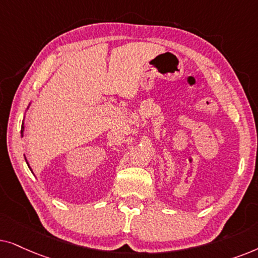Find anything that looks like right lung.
I'll return each instance as SVG.
<instances>
[{"label":"right lung","mask_w":258,"mask_h":258,"mask_svg":"<svg viewBox=\"0 0 258 258\" xmlns=\"http://www.w3.org/2000/svg\"><path fill=\"white\" fill-rule=\"evenodd\" d=\"M23 131H25V125H23L22 123V126H21V137H23ZM25 159H26V157H25ZM26 161H27V159H26ZM27 164H28V161H27ZM28 167H29V164H28ZM30 169V167H29ZM32 171V170H30Z\"/></svg>","instance_id":"1"}]
</instances>
